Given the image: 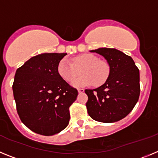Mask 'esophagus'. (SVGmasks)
Listing matches in <instances>:
<instances>
[{"mask_svg": "<svg viewBox=\"0 0 158 158\" xmlns=\"http://www.w3.org/2000/svg\"><path fill=\"white\" fill-rule=\"evenodd\" d=\"M77 90H78V93H83L84 92H85V89H78Z\"/></svg>", "mask_w": 158, "mask_h": 158, "instance_id": "34e87169", "label": "esophagus"}]
</instances>
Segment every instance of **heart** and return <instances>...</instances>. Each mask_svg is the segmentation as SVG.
Instances as JSON below:
<instances>
[{"label":"heart","instance_id":"heart-1","mask_svg":"<svg viewBox=\"0 0 158 158\" xmlns=\"http://www.w3.org/2000/svg\"><path fill=\"white\" fill-rule=\"evenodd\" d=\"M80 70L82 77L73 82V86L83 87L93 84L94 86L102 85L107 81L110 73L108 64L99 60L95 55L83 54L72 58V63L66 58H62L58 64L57 71L62 80L71 83Z\"/></svg>","mask_w":158,"mask_h":158}]
</instances>
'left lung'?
Returning <instances> with one entry per match:
<instances>
[{"label": "left lung", "instance_id": "8db88e82", "mask_svg": "<svg viewBox=\"0 0 158 158\" xmlns=\"http://www.w3.org/2000/svg\"><path fill=\"white\" fill-rule=\"evenodd\" d=\"M110 66L105 83L96 89H85L86 107L93 119L101 123L120 120L132 111L140 95L139 69L132 58L114 48H99Z\"/></svg>", "mask_w": 158, "mask_h": 158}]
</instances>
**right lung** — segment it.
Instances as JSON below:
<instances>
[{
  "label": "right lung",
  "mask_w": 158,
  "mask_h": 158,
  "mask_svg": "<svg viewBox=\"0 0 158 158\" xmlns=\"http://www.w3.org/2000/svg\"><path fill=\"white\" fill-rule=\"evenodd\" d=\"M66 53L39 54L16 69L12 91L20 120L35 133L50 136L69 122L78 92L60 77L58 62Z\"/></svg>",
  "instance_id": "obj_1"
}]
</instances>
